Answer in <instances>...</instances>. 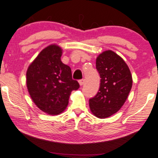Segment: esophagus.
Listing matches in <instances>:
<instances>
[{"label":"esophagus","mask_w":158,"mask_h":158,"mask_svg":"<svg viewBox=\"0 0 158 158\" xmlns=\"http://www.w3.org/2000/svg\"><path fill=\"white\" fill-rule=\"evenodd\" d=\"M84 82H85V79H82L79 80V83L81 86L83 85V84H84Z\"/></svg>","instance_id":"34e87169"}]
</instances>
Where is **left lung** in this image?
Masks as SVG:
<instances>
[{
  "mask_svg": "<svg viewBox=\"0 0 158 158\" xmlns=\"http://www.w3.org/2000/svg\"><path fill=\"white\" fill-rule=\"evenodd\" d=\"M96 68L101 78L100 86L96 96L89 102L92 114L104 119L123 106L132 89V78L125 61L111 50L99 55Z\"/></svg>",
  "mask_w": 158,
  "mask_h": 158,
  "instance_id": "1",
  "label": "left lung"
}]
</instances>
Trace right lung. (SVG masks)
Returning a JSON list of instances; mask_svg holds the SVG:
<instances>
[{"mask_svg":"<svg viewBox=\"0 0 158 158\" xmlns=\"http://www.w3.org/2000/svg\"><path fill=\"white\" fill-rule=\"evenodd\" d=\"M62 49L56 44L40 52L28 66L26 85L35 105L51 115L63 112L69 103L71 92L79 88L72 79L69 66L62 63Z\"/></svg>","mask_w":158,"mask_h":158,"instance_id":"1","label":"right lung"}]
</instances>
